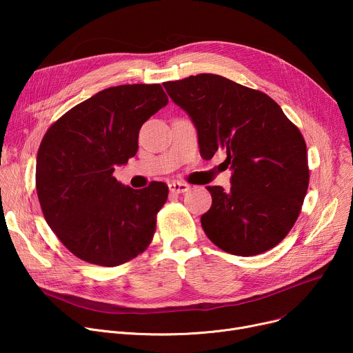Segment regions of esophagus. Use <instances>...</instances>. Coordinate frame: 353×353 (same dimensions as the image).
Wrapping results in <instances>:
<instances>
[{"instance_id":"obj_1","label":"esophagus","mask_w":353,"mask_h":353,"mask_svg":"<svg viewBox=\"0 0 353 353\" xmlns=\"http://www.w3.org/2000/svg\"><path fill=\"white\" fill-rule=\"evenodd\" d=\"M169 189L173 193H184L190 189V186L188 183H183V181H172L169 184Z\"/></svg>"}]
</instances>
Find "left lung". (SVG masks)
<instances>
[{
  "label": "left lung",
  "mask_w": 353,
  "mask_h": 353,
  "mask_svg": "<svg viewBox=\"0 0 353 353\" xmlns=\"http://www.w3.org/2000/svg\"><path fill=\"white\" fill-rule=\"evenodd\" d=\"M190 116L200 156L225 150L232 186H209L212 208L201 228L232 254L254 256L279 245L298 220L309 186L306 143L265 92L216 74L163 83Z\"/></svg>",
  "instance_id": "obj_1"
}]
</instances>
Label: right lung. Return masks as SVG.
<instances>
[{"instance_id":"obj_1","label":"right lung","mask_w":353,"mask_h":353,"mask_svg":"<svg viewBox=\"0 0 353 353\" xmlns=\"http://www.w3.org/2000/svg\"><path fill=\"white\" fill-rule=\"evenodd\" d=\"M169 103L160 84L110 87L74 105L44 134L35 165L43 214L81 261L114 268L152 243L165 183L134 190L113 176L134 157L141 125Z\"/></svg>"}]
</instances>
